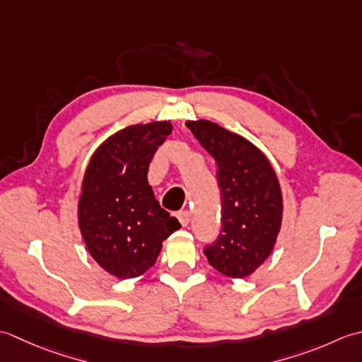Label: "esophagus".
Returning <instances> with one entry per match:
<instances>
[{
  "label": "esophagus",
  "mask_w": 362,
  "mask_h": 362,
  "mask_svg": "<svg viewBox=\"0 0 362 362\" xmlns=\"http://www.w3.org/2000/svg\"><path fill=\"white\" fill-rule=\"evenodd\" d=\"M176 217H178V220H180L182 226H187L189 222H190V212L189 211H180L178 216H176Z\"/></svg>",
  "instance_id": "obj_1"
}]
</instances>
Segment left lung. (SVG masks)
Wrapping results in <instances>:
<instances>
[{
    "instance_id": "8db88e82",
    "label": "left lung",
    "mask_w": 362,
    "mask_h": 362,
    "mask_svg": "<svg viewBox=\"0 0 362 362\" xmlns=\"http://www.w3.org/2000/svg\"><path fill=\"white\" fill-rule=\"evenodd\" d=\"M217 162L222 231L204 248L209 264L230 278H245L270 256L283 220V195L274 167L250 140L209 120L187 122Z\"/></svg>"
}]
</instances>
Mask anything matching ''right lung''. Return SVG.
I'll return each mask as SVG.
<instances>
[{
  "mask_svg": "<svg viewBox=\"0 0 362 362\" xmlns=\"http://www.w3.org/2000/svg\"><path fill=\"white\" fill-rule=\"evenodd\" d=\"M170 122L131 124L103 142L88 162L78 203L79 230L100 267L120 279L153 267L162 242L181 225L160 208L146 180Z\"/></svg>",
  "mask_w": 362,
  "mask_h": 362,
  "instance_id": "right-lung-1",
  "label": "right lung"
}]
</instances>
